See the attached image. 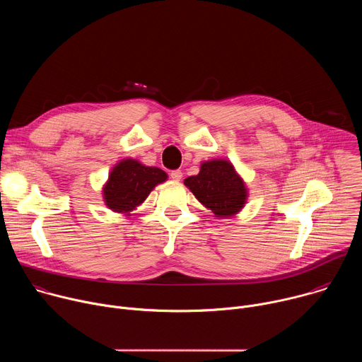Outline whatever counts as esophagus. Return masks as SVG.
<instances>
[{
  "mask_svg": "<svg viewBox=\"0 0 362 362\" xmlns=\"http://www.w3.org/2000/svg\"><path fill=\"white\" fill-rule=\"evenodd\" d=\"M170 177H172L175 182H179V180L183 177V173H182V170H173V172L170 173Z\"/></svg>",
  "mask_w": 362,
  "mask_h": 362,
  "instance_id": "obj_1",
  "label": "esophagus"
}]
</instances>
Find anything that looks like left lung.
Instances as JSON below:
<instances>
[{
  "label": "left lung",
  "instance_id": "1",
  "mask_svg": "<svg viewBox=\"0 0 362 362\" xmlns=\"http://www.w3.org/2000/svg\"><path fill=\"white\" fill-rule=\"evenodd\" d=\"M185 186L218 219L238 215L247 202V187L228 159L202 162L196 176L185 179Z\"/></svg>",
  "mask_w": 362,
  "mask_h": 362
}]
</instances>
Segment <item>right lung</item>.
<instances>
[{
  "label": "right lung",
  "mask_w": 362,
  "mask_h": 362,
  "mask_svg": "<svg viewBox=\"0 0 362 362\" xmlns=\"http://www.w3.org/2000/svg\"><path fill=\"white\" fill-rule=\"evenodd\" d=\"M166 180L168 173L165 170L126 158L110 170L101 189L103 200L110 211L130 216L147 199L150 192Z\"/></svg>",
  "instance_id": "1"
}]
</instances>
